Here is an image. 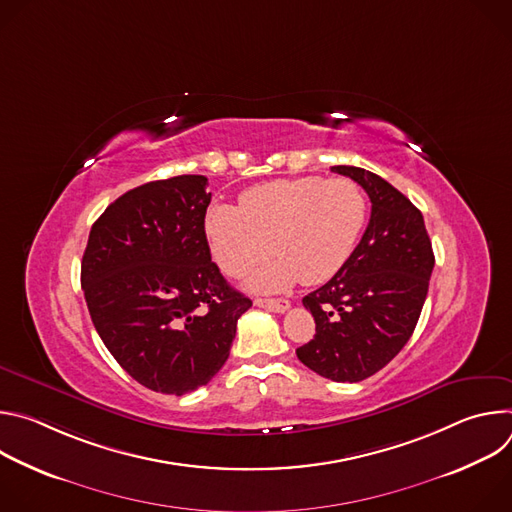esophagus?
<instances>
[{"label":"esophagus","mask_w":512,"mask_h":512,"mask_svg":"<svg viewBox=\"0 0 512 512\" xmlns=\"http://www.w3.org/2000/svg\"><path fill=\"white\" fill-rule=\"evenodd\" d=\"M255 306L265 308L269 312H277V314H283L285 310H289V302L287 300H263V298H257Z\"/></svg>","instance_id":"34e87169"}]
</instances>
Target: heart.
Here are the masks:
<instances>
[{
	"instance_id": "obj_1",
	"label": "heart",
	"mask_w": 512,
	"mask_h": 512,
	"mask_svg": "<svg viewBox=\"0 0 512 512\" xmlns=\"http://www.w3.org/2000/svg\"><path fill=\"white\" fill-rule=\"evenodd\" d=\"M367 212V194L354 180H271L245 190L241 206H210L204 233L214 261L231 277L277 255L251 275L249 287L283 291L300 279L306 285L332 279L354 253Z\"/></svg>"
}]
</instances>
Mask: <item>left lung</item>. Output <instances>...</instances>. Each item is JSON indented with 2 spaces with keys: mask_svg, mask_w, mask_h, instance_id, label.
<instances>
[{
  "mask_svg": "<svg viewBox=\"0 0 512 512\" xmlns=\"http://www.w3.org/2000/svg\"><path fill=\"white\" fill-rule=\"evenodd\" d=\"M371 198V221L346 265L302 302L314 338L296 350L308 369L336 383L379 373L411 338L433 271L423 214L381 176L334 166Z\"/></svg>",
  "mask_w": 512,
  "mask_h": 512,
  "instance_id": "obj_1",
  "label": "left lung"
}]
</instances>
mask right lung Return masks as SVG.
<instances>
[{
  "instance_id": "1",
  "label": "right lung",
  "mask_w": 512,
  "mask_h": 512,
  "mask_svg": "<svg viewBox=\"0 0 512 512\" xmlns=\"http://www.w3.org/2000/svg\"><path fill=\"white\" fill-rule=\"evenodd\" d=\"M204 176L137 186L97 218L81 263L91 320L143 387L184 395L229 358L237 320L253 306L233 289L204 233Z\"/></svg>"
}]
</instances>
